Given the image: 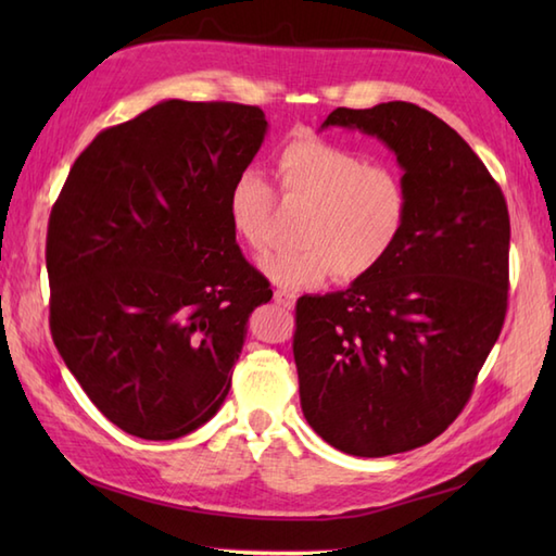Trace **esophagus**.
Wrapping results in <instances>:
<instances>
[{
    "label": "esophagus",
    "mask_w": 556,
    "mask_h": 556,
    "mask_svg": "<svg viewBox=\"0 0 556 556\" xmlns=\"http://www.w3.org/2000/svg\"><path fill=\"white\" fill-rule=\"evenodd\" d=\"M275 303H277V305H281V308L291 311L293 305H296V293H293V291H287V289H277V291H275Z\"/></svg>",
    "instance_id": "esophagus-1"
}]
</instances>
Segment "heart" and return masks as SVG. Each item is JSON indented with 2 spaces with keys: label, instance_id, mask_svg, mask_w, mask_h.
<instances>
[{
  "label": "heart",
  "instance_id": "heart-1",
  "mask_svg": "<svg viewBox=\"0 0 556 556\" xmlns=\"http://www.w3.org/2000/svg\"><path fill=\"white\" fill-rule=\"evenodd\" d=\"M271 164L281 195L305 205L296 229L299 245L257 260L277 287H317L332 271L344 281L361 279L394 251L408 219V188L394 167L315 136L287 140ZM271 205L275 191L263 172H236L227 215L245 245H263Z\"/></svg>",
  "mask_w": 556,
  "mask_h": 556
}]
</instances>
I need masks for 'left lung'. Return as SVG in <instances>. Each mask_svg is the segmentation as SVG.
<instances>
[{"instance_id": "obj_1", "label": "left lung", "mask_w": 556, "mask_h": 556, "mask_svg": "<svg viewBox=\"0 0 556 556\" xmlns=\"http://www.w3.org/2000/svg\"><path fill=\"white\" fill-rule=\"evenodd\" d=\"M394 152L408 219L380 267L296 303L301 408L327 444L389 456L432 442L464 410L497 341L509 291V210L470 146L410 102L337 108Z\"/></svg>"}]
</instances>
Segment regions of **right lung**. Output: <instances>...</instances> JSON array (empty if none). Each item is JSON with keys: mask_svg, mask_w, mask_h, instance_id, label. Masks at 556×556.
<instances>
[{"mask_svg": "<svg viewBox=\"0 0 556 556\" xmlns=\"http://www.w3.org/2000/svg\"><path fill=\"white\" fill-rule=\"evenodd\" d=\"M265 134L251 104L164 100L92 140L52 207L54 346L102 416L140 440L215 416L248 317L271 299L227 215Z\"/></svg>", "mask_w": 556, "mask_h": 556, "instance_id": "right-lung-1", "label": "right lung"}]
</instances>
